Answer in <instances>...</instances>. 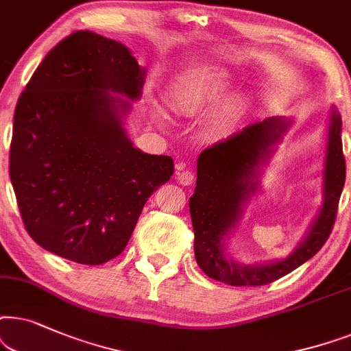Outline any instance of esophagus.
I'll return each instance as SVG.
<instances>
[{
    "label": "esophagus",
    "instance_id": "esophagus-1",
    "mask_svg": "<svg viewBox=\"0 0 351 351\" xmlns=\"http://www.w3.org/2000/svg\"><path fill=\"white\" fill-rule=\"evenodd\" d=\"M176 181L183 186H189L194 183V171L186 167V163H178L176 165Z\"/></svg>",
    "mask_w": 351,
    "mask_h": 351
}]
</instances>
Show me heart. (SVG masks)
Here are the masks:
<instances>
[{
    "instance_id": "b5f03b06",
    "label": "heart",
    "mask_w": 351,
    "mask_h": 351,
    "mask_svg": "<svg viewBox=\"0 0 351 351\" xmlns=\"http://www.w3.org/2000/svg\"><path fill=\"white\" fill-rule=\"evenodd\" d=\"M230 86V77L223 70L204 69L184 75L170 86V99L180 110H194L218 101Z\"/></svg>"
}]
</instances>
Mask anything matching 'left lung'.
Returning a JSON list of instances; mask_svg holds the SVG:
<instances>
[{"label":"left lung","instance_id":"8db88e82","mask_svg":"<svg viewBox=\"0 0 351 351\" xmlns=\"http://www.w3.org/2000/svg\"><path fill=\"white\" fill-rule=\"evenodd\" d=\"M342 120L332 110L324 168V204L306 239L286 260L266 265H239L224 255V236L239 218L242 204L256 188V167L269 156L287 123L269 117L245 127L200 152L195 193L189 199L194 226V254L200 269L230 286H265L278 281L321 250L332 232L347 165L340 138Z\"/></svg>","mask_w":351,"mask_h":351}]
</instances>
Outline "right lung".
I'll list each match as a JSON object with an SVG mask.
<instances>
[{
    "mask_svg": "<svg viewBox=\"0 0 351 351\" xmlns=\"http://www.w3.org/2000/svg\"><path fill=\"white\" fill-rule=\"evenodd\" d=\"M144 70L95 32L65 36L41 60L14 112L9 176L21 217L43 249L102 265L127 247L173 158L133 147L121 125Z\"/></svg>",
    "mask_w": 351,
    "mask_h": 351,
    "instance_id": "right-lung-1",
    "label": "right lung"
}]
</instances>
